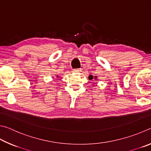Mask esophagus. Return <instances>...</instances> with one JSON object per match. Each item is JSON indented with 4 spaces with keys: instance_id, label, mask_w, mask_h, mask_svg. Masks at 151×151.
I'll return each instance as SVG.
<instances>
[{
    "instance_id": "esophagus-1",
    "label": "esophagus",
    "mask_w": 151,
    "mask_h": 151,
    "mask_svg": "<svg viewBox=\"0 0 151 151\" xmlns=\"http://www.w3.org/2000/svg\"><path fill=\"white\" fill-rule=\"evenodd\" d=\"M81 71V69H75V70H73V72L74 73H79Z\"/></svg>"
}]
</instances>
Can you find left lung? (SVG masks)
Listing matches in <instances>:
<instances>
[{"label":"left lung","mask_w":151,"mask_h":151,"mask_svg":"<svg viewBox=\"0 0 151 151\" xmlns=\"http://www.w3.org/2000/svg\"><path fill=\"white\" fill-rule=\"evenodd\" d=\"M88 78H89V80H96V81H97V80H98V79H97V76H95V77H93V76H92V75L89 76Z\"/></svg>","instance_id":"1"}]
</instances>
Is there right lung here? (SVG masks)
Wrapping results in <instances>:
<instances>
[{
	"mask_svg": "<svg viewBox=\"0 0 151 151\" xmlns=\"http://www.w3.org/2000/svg\"><path fill=\"white\" fill-rule=\"evenodd\" d=\"M55 76H56V78H59V77H60V76L58 75H56ZM53 78H54V77H53ZM53 80H54V79H53Z\"/></svg>",
	"mask_w": 151,
	"mask_h": 151,
	"instance_id": "add662e5",
	"label": "right lung"
}]
</instances>
